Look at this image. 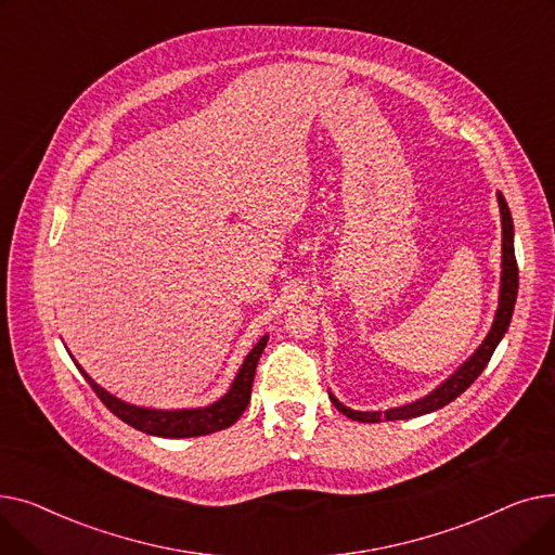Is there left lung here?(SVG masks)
<instances>
[{
    "mask_svg": "<svg viewBox=\"0 0 555 555\" xmlns=\"http://www.w3.org/2000/svg\"><path fill=\"white\" fill-rule=\"evenodd\" d=\"M500 197V211H502V289H500V308L498 314H494L492 328L488 333V337L483 339V344L477 348V353L465 362L452 377L439 387L434 389L429 396L404 404V406H396V410H387V412H353L344 406L335 396H331L333 404L337 410L360 423H380V421H404V418H416L429 412L441 410V406L450 404L454 398H459L465 389H468L477 377L481 375V371L486 369V364L490 362L494 348L502 341L504 333L508 331L511 317H513V308H515V299H517V260H515V247H513V218L508 211V204L504 199V195Z\"/></svg>",
    "mask_w": 555,
    "mask_h": 555,
    "instance_id": "1",
    "label": "left lung"
}]
</instances>
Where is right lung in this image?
Instances as JSON below:
<instances>
[{
    "label": "right lung",
    "mask_w": 555,
    "mask_h": 555,
    "mask_svg": "<svg viewBox=\"0 0 555 555\" xmlns=\"http://www.w3.org/2000/svg\"><path fill=\"white\" fill-rule=\"evenodd\" d=\"M266 344H268V335L260 337V341L251 348V353L245 358L231 389L218 402L202 406V410H180V412L143 410V406H134L119 398H114L112 393L101 389L78 364L76 366L80 369L85 380L90 383V387L94 389V393L101 398V402L107 406V410L114 416H119L124 423H128L130 427L153 436H164V439H186V436H204L211 431H220L243 416L251 398L256 364L260 360V353L262 348H266Z\"/></svg>",
    "instance_id": "obj_1"
}]
</instances>
